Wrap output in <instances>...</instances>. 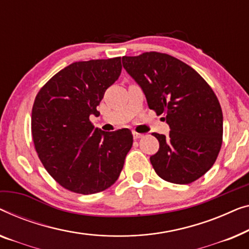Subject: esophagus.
<instances>
[{
	"label": "esophagus",
	"mask_w": 249,
	"mask_h": 249,
	"mask_svg": "<svg viewBox=\"0 0 249 249\" xmlns=\"http://www.w3.org/2000/svg\"><path fill=\"white\" fill-rule=\"evenodd\" d=\"M143 138V134H140V133H136V132H133V139L134 140H139Z\"/></svg>",
	"instance_id": "34e87169"
}]
</instances>
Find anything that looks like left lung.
<instances>
[{
	"label": "left lung",
	"instance_id": "1",
	"mask_svg": "<svg viewBox=\"0 0 249 249\" xmlns=\"http://www.w3.org/2000/svg\"><path fill=\"white\" fill-rule=\"evenodd\" d=\"M150 109L164 114L169 136L153 133L159 150L150 157L162 179L190 184L215 162L222 144L223 117L219 100L205 80L184 62L150 52L122 58Z\"/></svg>",
	"mask_w": 249,
	"mask_h": 249
}]
</instances>
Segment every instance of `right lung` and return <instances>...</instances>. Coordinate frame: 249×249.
Wrapping results in <instances>:
<instances>
[{"instance_id":"obj_1","label":"right lung","mask_w":249,"mask_h":249,"mask_svg":"<svg viewBox=\"0 0 249 249\" xmlns=\"http://www.w3.org/2000/svg\"><path fill=\"white\" fill-rule=\"evenodd\" d=\"M121 57L75 62L52 78L35 99L31 134L38 157L57 183L79 194L110 187L133 144L127 128L105 132L89 117L120 78Z\"/></svg>"}]
</instances>
